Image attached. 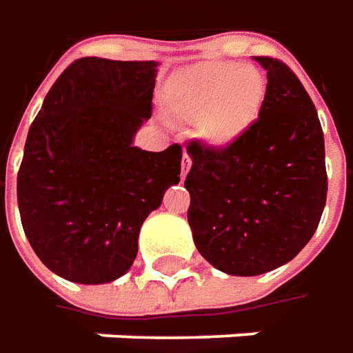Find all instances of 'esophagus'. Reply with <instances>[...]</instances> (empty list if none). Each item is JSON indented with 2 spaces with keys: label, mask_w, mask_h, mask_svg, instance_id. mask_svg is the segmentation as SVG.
<instances>
[{
  "label": "esophagus",
  "mask_w": 353,
  "mask_h": 353,
  "mask_svg": "<svg viewBox=\"0 0 353 353\" xmlns=\"http://www.w3.org/2000/svg\"><path fill=\"white\" fill-rule=\"evenodd\" d=\"M189 168H191V158H189L188 152H183V158H181V179H185Z\"/></svg>",
  "instance_id": "esophagus-1"
}]
</instances>
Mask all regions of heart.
<instances>
[{"mask_svg": "<svg viewBox=\"0 0 353 353\" xmlns=\"http://www.w3.org/2000/svg\"><path fill=\"white\" fill-rule=\"evenodd\" d=\"M268 79L260 68L238 62H203L189 68L174 93L183 121H197V132L211 146H228L260 117Z\"/></svg>", "mask_w": 353, "mask_h": 353, "instance_id": "obj_1", "label": "heart"}]
</instances>
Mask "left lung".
Listing matches in <instances>:
<instances>
[{
  "mask_svg": "<svg viewBox=\"0 0 353 353\" xmlns=\"http://www.w3.org/2000/svg\"><path fill=\"white\" fill-rule=\"evenodd\" d=\"M268 72L258 121L232 144L189 142L188 221L199 254L230 275H260L293 260L321 223L328 177L319 113L293 70Z\"/></svg>",
  "mask_w": 353,
  "mask_h": 353,
  "instance_id": "1",
  "label": "left lung"
}]
</instances>
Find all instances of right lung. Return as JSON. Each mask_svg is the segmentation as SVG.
<instances>
[{
  "instance_id": "1",
  "label": "right lung",
  "mask_w": 353,
  "mask_h": 353,
  "mask_svg": "<svg viewBox=\"0 0 353 353\" xmlns=\"http://www.w3.org/2000/svg\"><path fill=\"white\" fill-rule=\"evenodd\" d=\"M156 62L85 56L60 74L32 121L17 174L23 230L44 265L74 283L125 275L144 219L179 183L181 146L132 144L152 117Z\"/></svg>"
}]
</instances>
